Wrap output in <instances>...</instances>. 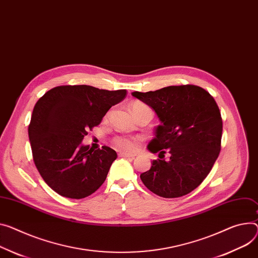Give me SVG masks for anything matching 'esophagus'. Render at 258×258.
<instances>
[{
	"label": "esophagus",
	"instance_id": "esophagus-1",
	"mask_svg": "<svg viewBox=\"0 0 258 258\" xmlns=\"http://www.w3.org/2000/svg\"><path fill=\"white\" fill-rule=\"evenodd\" d=\"M118 156H120V157H125V158H134L136 156V154H129V153L120 152V153H118Z\"/></svg>",
	"mask_w": 258,
	"mask_h": 258
}]
</instances>
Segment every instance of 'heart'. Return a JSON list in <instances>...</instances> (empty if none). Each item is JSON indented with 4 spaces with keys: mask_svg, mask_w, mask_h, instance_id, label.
<instances>
[{
    "mask_svg": "<svg viewBox=\"0 0 258 258\" xmlns=\"http://www.w3.org/2000/svg\"><path fill=\"white\" fill-rule=\"evenodd\" d=\"M130 107L135 117L145 110H151V108L148 105L138 101L133 102L130 105ZM112 142L118 149L124 150V151H134L137 147V140L130 136H115L112 140Z\"/></svg>",
    "mask_w": 258,
    "mask_h": 258,
    "instance_id": "1",
    "label": "heart"
}]
</instances>
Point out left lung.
Here are the masks:
<instances>
[{"instance_id":"1","label":"left lung","mask_w":258,"mask_h":258,"mask_svg":"<svg viewBox=\"0 0 258 258\" xmlns=\"http://www.w3.org/2000/svg\"><path fill=\"white\" fill-rule=\"evenodd\" d=\"M132 95L151 106L162 123L148 146L160 159L141 174L143 183L165 198L190 193L204 182L221 150L223 124L215 99L194 85ZM166 151L171 154L168 161L163 159Z\"/></svg>"}]
</instances>
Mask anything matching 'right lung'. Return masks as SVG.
Wrapping results in <instances>:
<instances>
[{
  "label": "right lung",
  "mask_w": 258,
  "mask_h": 258,
  "mask_svg": "<svg viewBox=\"0 0 258 258\" xmlns=\"http://www.w3.org/2000/svg\"><path fill=\"white\" fill-rule=\"evenodd\" d=\"M126 96V90L58 86L37 101L28 129L33 160L54 192L81 200L104 183L115 151L106 146L93 150L82 141Z\"/></svg>",
  "instance_id": "1"
}]
</instances>
